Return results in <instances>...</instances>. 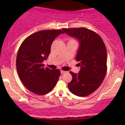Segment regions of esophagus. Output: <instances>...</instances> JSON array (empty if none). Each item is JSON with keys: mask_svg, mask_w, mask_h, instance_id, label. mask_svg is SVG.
Segmentation results:
<instances>
[{"mask_svg": "<svg viewBox=\"0 0 125 125\" xmlns=\"http://www.w3.org/2000/svg\"><path fill=\"white\" fill-rule=\"evenodd\" d=\"M66 72V71H62H62H61V74H64V73H65Z\"/></svg>", "mask_w": 125, "mask_h": 125, "instance_id": "1", "label": "esophagus"}]
</instances>
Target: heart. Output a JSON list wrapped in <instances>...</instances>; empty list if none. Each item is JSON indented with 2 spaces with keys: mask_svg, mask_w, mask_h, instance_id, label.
I'll use <instances>...</instances> for the list:
<instances>
[{
  "mask_svg": "<svg viewBox=\"0 0 125 125\" xmlns=\"http://www.w3.org/2000/svg\"><path fill=\"white\" fill-rule=\"evenodd\" d=\"M70 40H73V39H70ZM70 40H69V41H70Z\"/></svg>",
  "mask_w": 125,
  "mask_h": 125,
  "instance_id": "heart-1",
  "label": "heart"
}]
</instances>
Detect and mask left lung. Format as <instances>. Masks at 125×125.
I'll list each match as a JSON object with an SVG mask.
<instances>
[{"instance_id":"obj_1","label":"left lung","mask_w":125,"mask_h":125,"mask_svg":"<svg viewBox=\"0 0 125 125\" xmlns=\"http://www.w3.org/2000/svg\"><path fill=\"white\" fill-rule=\"evenodd\" d=\"M65 33L77 38L79 49L76 61L80 62L79 73L70 72L72 80L68 88L78 96H86L100 86L107 72V52L104 41L98 34L85 28L62 29Z\"/></svg>"}]
</instances>
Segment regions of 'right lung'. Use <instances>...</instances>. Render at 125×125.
<instances>
[{
    "instance_id": "obj_1",
    "label": "right lung",
    "mask_w": 125,
    "mask_h": 125,
    "mask_svg": "<svg viewBox=\"0 0 125 125\" xmlns=\"http://www.w3.org/2000/svg\"><path fill=\"white\" fill-rule=\"evenodd\" d=\"M62 30H44L29 36L21 43L16 58L18 73L24 86L34 94L43 95L53 89L61 75L59 69L44 67L52 43Z\"/></svg>"
}]
</instances>
